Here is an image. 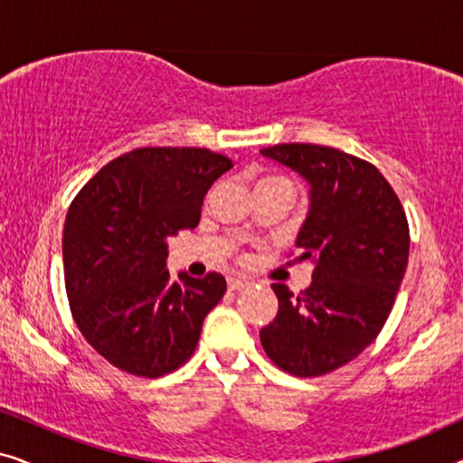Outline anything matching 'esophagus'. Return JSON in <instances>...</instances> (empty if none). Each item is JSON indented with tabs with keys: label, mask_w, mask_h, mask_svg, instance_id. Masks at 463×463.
Returning a JSON list of instances; mask_svg holds the SVG:
<instances>
[{
	"label": "esophagus",
	"mask_w": 463,
	"mask_h": 463,
	"mask_svg": "<svg viewBox=\"0 0 463 463\" xmlns=\"http://www.w3.org/2000/svg\"><path fill=\"white\" fill-rule=\"evenodd\" d=\"M227 287H230L232 290H240V288L250 287V282L242 280V278H230V280H227Z\"/></svg>",
	"instance_id": "1"
}]
</instances>
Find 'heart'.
Segmentation results:
<instances>
[{
	"label": "heart",
	"instance_id": "heart-1",
	"mask_svg": "<svg viewBox=\"0 0 463 463\" xmlns=\"http://www.w3.org/2000/svg\"><path fill=\"white\" fill-rule=\"evenodd\" d=\"M263 181H269V179H263ZM284 181H287V179H284Z\"/></svg>",
	"mask_w": 463,
	"mask_h": 463
}]
</instances>
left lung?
Returning a JSON list of instances; mask_svg holds the SVG:
<instances>
[{"label":"left lung","instance_id":"obj_1","mask_svg":"<svg viewBox=\"0 0 463 463\" xmlns=\"http://www.w3.org/2000/svg\"><path fill=\"white\" fill-rule=\"evenodd\" d=\"M261 156L309 185L295 246L314 271L297 297L271 284L278 314L259 337L280 369L325 375L356 358L388 320L409 261L407 217L383 175L356 156L309 143L274 145Z\"/></svg>","mask_w":463,"mask_h":463}]
</instances>
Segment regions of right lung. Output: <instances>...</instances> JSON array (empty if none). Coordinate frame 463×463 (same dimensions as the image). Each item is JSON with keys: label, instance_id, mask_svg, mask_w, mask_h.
<instances>
[{"label": "right lung", "instance_id": "1", "mask_svg": "<svg viewBox=\"0 0 463 463\" xmlns=\"http://www.w3.org/2000/svg\"><path fill=\"white\" fill-rule=\"evenodd\" d=\"M233 166L200 147H143L81 187L62 230L69 306L88 344L132 375L160 377L185 363L225 278L166 269L168 238L194 230L213 183Z\"/></svg>", "mask_w": 463, "mask_h": 463}]
</instances>
